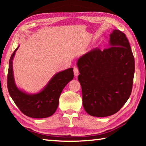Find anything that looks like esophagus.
<instances>
[{
    "mask_svg": "<svg viewBox=\"0 0 146 146\" xmlns=\"http://www.w3.org/2000/svg\"><path fill=\"white\" fill-rule=\"evenodd\" d=\"M73 72H74V75L75 76H78V73H79V71H78V68L77 67H74L73 68Z\"/></svg>",
    "mask_w": 146,
    "mask_h": 146,
    "instance_id": "esophagus-1",
    "label": "esophagus"
}]
</instances>
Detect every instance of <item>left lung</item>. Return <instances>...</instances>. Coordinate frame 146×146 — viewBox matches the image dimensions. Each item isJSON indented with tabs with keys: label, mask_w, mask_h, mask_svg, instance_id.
I'll return each instance as SVG.
<instances>
[{
	"label": "left lung",
	"mask_w": 146,
	"mask_h": 146,
	"mask_svg": "<svg viewBox=\"0 0 146 146\" xmlns=\"http://www.w3.org/2000/svg\"><path fill=\"white\" fill-rule=\"evenodd\" d=\"M110 36V48H94L77 61L84 108L93 117L117 113L132 91L135 59L129 41L118 29Z\"/></svg>",
	"instance_id": "8db88e82"
}]
</instances>
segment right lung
<instances>
[{"label":"right lung","instance_id":"right-lung-1","mask_svg":"<svg viewBox=\"0 0 146 146\" xmlns=\"http://www.w3.org/2000/svg\"><path fill=\"white\" fill-rule=\"evenodd\" d=\"M14 51L9 62L8 89L9 95L21 112L29 117L43 118L53 115L58 108L59 97L64 87L73 80V69H67L56 73L40 92L29 94L20 90L15 84L13 71Z\"/></svg>","mask_w":146,"mask_h":146}]
</instances>
